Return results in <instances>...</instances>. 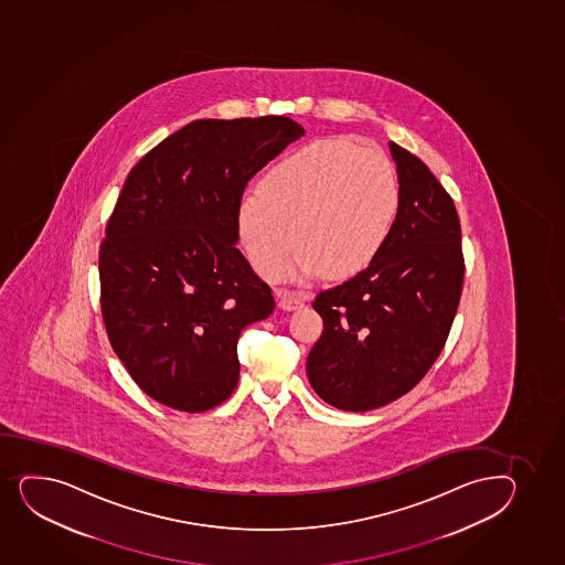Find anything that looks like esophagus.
Segmentation results:
<instances>
[{"instance_id":"34e87169","label":"esophagus","mask_w":565,"mask_h":565,"mask_svg":"<svg viewBox=\"0 0 565 565\" xmlns=\"http://www.w3.org/2000/svg\"><path fill=\"white\" fill-rule=\"evenodd\" d=\"M303 300H306V297L297 295V292H284L279 297V306L287 311L298 310V308H302Z\"/></svg>"}]
</instances>
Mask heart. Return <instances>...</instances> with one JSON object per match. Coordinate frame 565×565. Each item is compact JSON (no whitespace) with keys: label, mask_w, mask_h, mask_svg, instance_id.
<instances>
[{"label":"heart","mask_w":565,"mask_h":565,"mask_svg":"<svg viewBox=\"0 0 565 565\" xmlns=\"http://www.w3.org/2000/svg\"><path fill=\"white\" fill-rule=\"evenodd\" d=\"M399 179L383 152L340 138L310 141L278 160L238 203V231L257 273L340 278L367 267L399 211ZM294 230L292 232L290 230Z\"/></svg>","instance_id":"1"}]
</instances>
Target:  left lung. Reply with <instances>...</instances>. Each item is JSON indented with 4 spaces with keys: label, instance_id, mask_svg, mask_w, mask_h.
<instances>
[{
    "label": "left lung",
    "instance_id": "obj_1",
    "mask_svg": "<svg viewBox=\"0 0 565 565\" xmlns=\"http://www.w3.org/2000/svg\"><path fill=\"white\" fill-rule=\"evenodd\" d=\"M399 211L383 249L345 284L321 291L322 334L306 370L328 405L365 413L399 399L431 370L456 319L465 279L451 195L416 154L390 141Z\"/></svg>",
    "mask_w": 565,
    "mask_h": 565
}]
</instances>
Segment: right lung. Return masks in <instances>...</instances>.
<instances>
[{
	"label": "right lung",
	"mask_w": 565,
	"mask_h": 565,
	"mask_svg": "<svg viewBox=\"0 0 565 565\" xmlns=\"http://www.w3.org/2000/svg\"><path fill=\"white\" fill-rule=\"evenodd\" d=\"M300 136L284 116L198 119L122 184L98 254L104 327L134 383L166 407L203 413L237 386L238 335L274 310L237 248L238 203Z\"/></svg>",
	"instance_id": "right-lung-1"
}]
</instances>
